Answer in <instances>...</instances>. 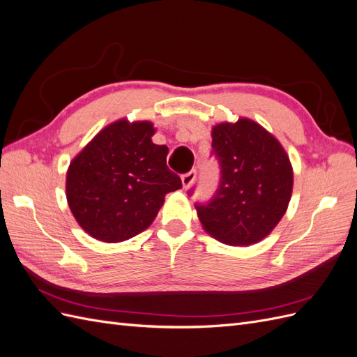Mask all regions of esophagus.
I'll return each mask as SVG.
<instances>
[{
    "label": "esophagus",
    "instance_id": "esophagus-1",
    "mask_svg": "<svg viewBox=\"0 0 357 357\" xmlns=\"http://www.w3.org/2000/svg\"><path fill=\"white\" fill-rule=\"evenodd\" d=\"M195 178H197V171L195 169H192V171H189V172H186V174H183L181 176V183H183V188L185 189H188L193 181H195Z\"/></svg>",
    "mask_w": 357,
    "mask_h": 357
}]
</instances>
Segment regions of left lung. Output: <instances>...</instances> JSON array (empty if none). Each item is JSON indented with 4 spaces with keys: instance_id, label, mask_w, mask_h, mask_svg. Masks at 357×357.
<instances>
[{
    "instance_id": "left-lung-1",
    "label": "left lung",
    "mask_w": 357,
    "mask_h": 357,
    "mask_svg": "<svg viewBox=\"0 0 357 357\" xmlns=\"http://www.w3.org/2000/svg\"><path fill=\"white\" fill-rule=\"evenodd\" d=\"M220 185L207 205H197L204 231L228 245H252L273 232L294 189V168L278 139L252 119L211 129Z\"/></svg>"
}]
</instances>
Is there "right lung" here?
<instances>
[{
	"label": "right lung",
	"mask_w": 357,
	"mask_h": 357,
	"mask_svg": "<svg viewBox=\"0 0 357 357\" xmlns=\"http://www.w3.org/2000/svg\"><path fill=\"white\" fill-rule=\"evenodd\" d=\"M149 121L107 125L75 156L67 171L70 210L82 229L104 243H121L146 231L168 192L181 180L167 167V146L152 142Z\"/></svg>",
	"instance_id": "1"
}]
</instances>
